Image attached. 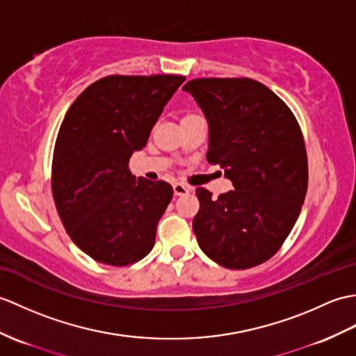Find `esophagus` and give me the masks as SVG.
<instances>
[{
  "label": "esophagus",
  "mask_w": 356,
  "mask_h": 356,
  "mask_svg": "<svg viewBox=\"0 0 356 356\" xmlns=\"http://www.w3.org/2000/svg\"><path fill=\"white\" fill-rule=\"evenodd\" d=\"M172 191H175V195H185V194H189L193 191V188H189V186H186V185H184V184H175L172 185Z\"/></svg>",
  "instance_id": "esophagus-1"
}]
</instances>
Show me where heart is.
Wrapping results in <instances>:
<instances>
[{
  "instance_id": "1",
  "label": "heart",
  "mask_w": 356,
  "mask_h": 356,
  "mask_svg": "<svg viewBox=\"0 0 356 356\" xmlns=\"http://www.w3.org/2000/svg\"><path fill=\"white\" fill-rule=\"evenodd\" d=\"M195 117H197V115H194V113H186L185 117L181 118V121H184V120H191V118H195Z\"/></svg>"
}]
</instances>
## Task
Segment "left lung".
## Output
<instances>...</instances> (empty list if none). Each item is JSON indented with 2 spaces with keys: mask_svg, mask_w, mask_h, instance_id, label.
I'll return each mask as SVG.
<instances>
[{
  "mask_svg": "<svg viewBox=\"0 0 356 356\" xmlns=\"http://www.w3.org/2000/svg\"><path fill=\"white\" fill-rule=\"evenodd\" d=\"M191 94L209 127L206 159L234 191L197 189L193 229L203 253L230 270L266 262L290 235L308 188L302 131L280 98L252 79H195Z\"/></svg>",
  "mask_w": 356,
  "mask_h": 356,
  "instance_id": "8db88e82",
  "label": "left lung"
}]
</instances>
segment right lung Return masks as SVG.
<instances>
[{"mask_svg": "<svg viewBox=\"0 0 356 356\" xmlns=\"http://www.w3.org/2000/svg\"><path fill=\"white\" fill-rule=\"evenodd\" d=\"M184 76H109L88 86L66 112L53 158V195L70 238L90 258L122 267L150 253L172 198L167 181L131 176Z\"/></svg>", "mask_w": 356, "mask_h": 356, "instance_id": "right-lung-1", "label": "right lung"}]
</instances>
